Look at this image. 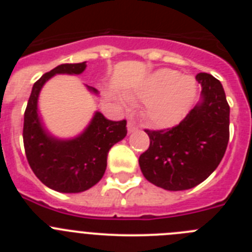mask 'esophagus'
I'll return each instance as SVG.
<instances>
[{"mask_svg":"<svg viewBox=\"0 0 252 252\" xmlns=\"http://www.w3.org/2000/svg\"><path fill=\"white\" fill-rule=\"evenodd\" d=\"M137 130V126L135 124H133V122H128L127 124V131H128V133H131V132H133V131H136Z\"/></svg>","mask_w":252,"mask_h":252,"instance_id":"34e87169","label":"esophagus"}]
</instances>
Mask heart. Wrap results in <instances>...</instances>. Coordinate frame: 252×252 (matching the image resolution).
I'll use <instances>...</instances> for the list:
<instances>
[{
	"label": "heart",
	"mask_w": 252,
	"mask_h": 252,
	"mask_svg": "<svg viewBox=\"0 0 252 252\" xmlns=\"http://www.w3.org/2000/svg\"><path fill=\"white\" fill-rule=\"evenodd\" d=\"M197 94V84L190 75H180L173 69L162 68L151 73L131 98L145 102V115L157 127H170L183 119Z\"/></svg>",
	"instance_id": "1"
}]
</instances>
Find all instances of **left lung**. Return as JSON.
Masks as SVG:
<instances>
[{
	"instance_id": "obj_1",
	"label": "left lung",
	"mask_w": 252,
	"mask_h": 252,
	"mask_svg": "<svg viewBox=\"0 0 252 252\" xmlns=\"http://www.w3.org/2000/svg\"><path fill=\"white\" fill-rule=\"evenodd\" d=\"M198 103L178 126L145 130L150 146L139 158L142 174L165 190H186L201 184L221 162L230 139V106L221 82L197 74Z\"/></svg>"
}]
</instances>
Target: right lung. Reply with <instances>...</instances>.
Returning <instances> with one entry per match:
<instances>
[{"mask_svg":"<svg viewBox=\"0 0 252 252\" xmlns=\"http://www.w3.org/2000/svg\"><path fill=\"white\" fill-rule=\"evenodd\" d=\"M86 62L62 64L45 73L32 86L24 115V146L28 161L41 183L60 193H81L92 188L103 177L107 154L126 133V121H110L95 111L90 124L79 135L70 139L54 136L44 125L37 103L44 84L57 74L79 75ZM93 94L95 88L86 86Z\"/></svg>","mask_w":252,"mask_h":252,"instance_id":"right-lung-1","label":"right lung"}]
</instances>
